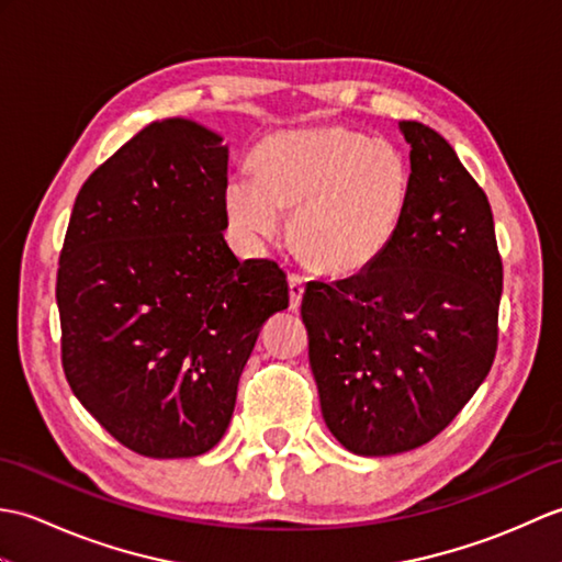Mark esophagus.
<instances>
[{"label":"esophagus","mask_w":562,"mask_h":562,"mask_svg":"<svg viewBox=\"0 0 562 562\" xmlns=\"http://www.w3.org/2000/svg\"><path fill=\"white\" fill-rule=\"evenodd\" d=\"M288 282H290V306L292 308H300V304H302V296H304V280L300 278V274H290L288 278Z\"/></svg>","instance_id":"1"}]
</instances>
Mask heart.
Returning <instances> with one entry per match:
<instances>
[{
  "label": "heart",
  "instance_id": "1",
  "mask_svg": "<svg viewBox=\"0 0 562 562\" xmlns=\"http://www.w3.org/2000/svg\"><path fill=\"white\" fill-rule=\"evenodd\" d=\"M256 176H234L224 207L248 241L280 229L308 266L328 274L367 270L386 254L408 205V169L386 142L345 127L284 133L256 151Z\"/></svg>",
  "mask_w": 562,
  "mask_h": 562
}]
</instances>
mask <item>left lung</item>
<instances>
[{"mask_svg":"<svg viewBox=\"0 0 562 562\" xmlns=\"http://www.w3.org/2000/svg\"><path fill=\"white\" fill-rule=\"evenodd\" d=\"M408 205L374 266L306 284L302 318L321 413L345 449L391 457L461 413L497 352L503 258L493 210L432 127L403 121Z\"/></svg>","mask_w":562,"mask_h":562,"instance_id":"obj_1","label":"left lung"}]
</instances>
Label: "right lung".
<instances>
[{
  "mask_svg": "<svg viewBox=\"0 0 562 562\" xmlns=\"http://www.w3.org/2000/svg\"><path fill=\"white\" fill-rule=\"evenodd\" d=\"M226 161L198 123L147 125L81 186L59 250L69 389L149 459L217 445L262 324L290 304L278 262L224 241Z\"/></svg>",
  "mask_w": 562,
  "mask_h": 562,
  "instance_id": "add662e5",
  "label": "right lung"
}]
</instances>
